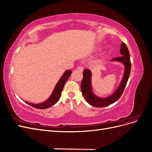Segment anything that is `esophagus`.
<instances>
[{"instance_id": "1", "label": "esophagus", "mask_w": 152, "mask_h": 152, "mask_svg": "<svg viewBox=\"0 0 152 152\" xmlns=\"http://www.w3.org/2000/svg\"><path fill=\"white\" fill-rule=\"evenodd\" d=\"M77 70H79V72H82L83 71V67L81 66H79L77 67Z\"/></svg>"}]
</instances>
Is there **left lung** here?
Wrapping results in <instances>:
<instances>
[{
    "instance_id": "8db88e82",
    "label": "left lung",
    "mask_w": 152,
    "mask_h": 152,
    "mask_svg": "<svg viewBox=\"0 0 152 152\" xmlns=\"http://www.w3.org/2000/svg\"><path fill=\"white\" fill-rule=\"evenodd\" d=\"M120 53L122 56L115 58L112 61L122 62L125 66V71L122 80L117 89L114 93L107 98H99L96 96L92 91L91 75L92 73L89 69H86L83 72V79L81 82V91L87 102L95 107H104L115 103L122 96L124 90L126 86L131 69V63L130 61V54L128 48L125 43L122 42L121 46Z\"/></svg>"
}]
</instances>
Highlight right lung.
I'll return each instance as SVG.
<instances>
[{
  "instance_id": "right-lung-1",
  "label": "right lung",
  "mask_w": 152,
  "mask_h": 152,
  "mask_svg": "<svg viewBox=\"0 0 152 152\" xmlns=\"http://www.w3.org/2000/svg\"><path fill=\"white\" fill-rule=\"evenodd\" d=\"M71 74H72L71 70H67L63 73V75L60 78L56 86H55L53 92L51 96H50L48 100L45 101V102L41 103H39V104L30 103L26 102H25L30 106H31V107H34L35 108H38V109H45V108L52 107L53 105L56 104L58 102V101L59 100V98H60L64 86H65L66 82L68 80V78L70 77Z\"/></svg>"
}]
</instances>
